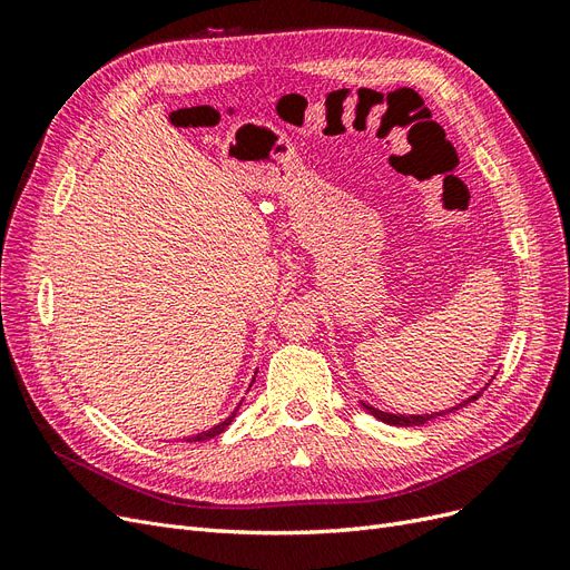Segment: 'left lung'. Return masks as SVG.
Here are the masks:
<instances>
[{"label": "left lung", "mask_w": 570, "mask_h": 570, "mask_svg": "<svg viewBox=\"0 0 570 570\" xmlns=\"http://www.w3.org/2000/svg\"><path fill=\"white\" fill-rule=\"evenodd\" d=\"M490 385V383H488ZM488 385L482 387V390H488ZM482 390L480 392H475V394H471L469 400H463V402H459L456 406H452V409H444V411H435V413H421V416H404V413H387V411H381V409H375V406H371V404H366V402H361V406H364L371 416H375L377 421H383V423H387V425H400V428H411V425H425L428 421H433V419H440V416H446V413H456L459 409H463V406H469L471 402H475L478 396L482 394Z\"/></svg>", "instance_id": "obj_1"}]
</instances>
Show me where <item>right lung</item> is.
I'll return each instance as SVG.
<instances>
[{"instance_id": "1", "label": "right lung", "mask_w": 570, "mask_h": 570, "mask_svg": "<svg viewBox=\"0 0 570 570\" xmlns=\"http://www.w3.org/2000/svg\"><path fill=\"white\" fill-rule=\"evenodd\" d=\"M243 404V402H239ZM239 404H237V409H239ZM237 409L230 413V416L223 421V423H218V425H214V428H209L206 430V433H199V435H193V438H187V442H202V440H209V438H216V435H220L223 430H226L230 423H233V419H235V413H237Z\"/></svg>"}]
</instances>
